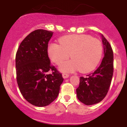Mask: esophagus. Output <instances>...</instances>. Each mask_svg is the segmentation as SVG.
<instances>
[{"mask_svg": "<svg viewBox=\"0 0 127 127\" xmlns=\"http://www.w3.org/2000/svg\"><path fill=\"white\" fill-rule=\"evenodd\" d=\"M62 76L64 78H67V77H69V75L68 74H66V73H63L62 74Z\"/></svg>", "mask_w": 127, "mask_h": 127, "instance_id": "obj_1", "label": "esophagus"}]
</instances>
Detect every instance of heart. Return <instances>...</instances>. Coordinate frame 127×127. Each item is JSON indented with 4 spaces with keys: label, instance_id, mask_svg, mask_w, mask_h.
Returning <instances> with one entry per match:
<instances>
[{
    "label": "heart",
    "instance_id": "1",
    "mask_svg": "<svg viewBox=\"0 0 127 127\" xmlns=\"http://www.w3.org/2000/svg\"><path fill=\"white\" fill-rule=\"evenodd\" d=\"M60 44L50 43L48 53L50 59L57 65L61 64L70 56L71 60L60 65L62 72H89L95 69L101 60L102 43L97 38L89 35H65L59 39Z\"/></svg>",
    "mask_w": 127,
    "mask_h": 127
}]
</instances>
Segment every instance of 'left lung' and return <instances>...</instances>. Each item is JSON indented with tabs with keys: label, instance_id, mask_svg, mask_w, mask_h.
<instances>
[{
	"label": "left lung",
	"instance_id": "8db88e82",
	"mask_svg": "<svg viewBox=\"0 0 127 127\" xmlns=\"http://www.w3.org/2000/svg\"><path fill=\"white\" fill-rule=\"evenodd\" d=\"M104 54L102 62L94 72L86 77H80L76 89L77 98L85 105H93L102 101L109 89L113 75V51L111 46L102 35Z\"/></svg>",
	"mask_w": 127,
	"mask_h": 127
}]
</instances>
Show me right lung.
<instances>
[{
    "label": "right lung",
    "mask_w": 127,
    "mask_h": 127,
    "mask_svg": "<svg viewBox=\"0 0 127 127\" xmlns=\"http://www.w3.org/2000/svg\"><path fill=\"white\" fill-rule=\"evenodd\" d=\"M51 31L37 29L23 39L16 55V80L20 92L29 103L46 106L58 97L64 78L50 64L48 55ZM48 71L51 74H47Z\"/></svg>",
    "instance_id": "add662e5"
}]
</instances>
